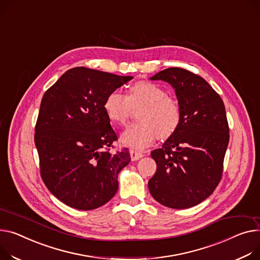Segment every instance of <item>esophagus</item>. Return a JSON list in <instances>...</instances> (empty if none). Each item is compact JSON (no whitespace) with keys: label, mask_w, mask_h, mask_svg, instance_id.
Masks as SVG:
<instances>
[{"label":"esophagus","mask_w":260,"mask_h":260,"mask_svg":"<svg viewBox=\"0 0 260 260\" xmlns=\"http://www.w3.org/2000/svg\"><path fill=\"white\" fill-rule=\"evenodd\" d=\"M131 159H132V161H137V160H139L140 158H142L143 157V153L142 152H139V151H137V150H131Z\"/></svg>","instance_id":"esophagus-1"}]
</instances>
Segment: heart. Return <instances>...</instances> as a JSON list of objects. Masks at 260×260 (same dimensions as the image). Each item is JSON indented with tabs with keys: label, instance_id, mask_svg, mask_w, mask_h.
<instances>
[{
	"label": "heart",
	"instance_id": "obj_1",
	"mask_svg": "<svg viewBox=\"0 0 260 260\" xmlns=\"http://www.w3.org/2000/svg\"><path fill=\"white\" fill-rule=\"evenodd\" d=\"M143 107L138 114L137 122L121 135V142L133 149L142 150L150 146L158 136L168 138L178 129L181 121L179 102L168 96L163 86L150 81L134 83L127 96L115 90L103 102L107 117L115 124L123 125L133 108Z\"/></svg>",
	"mask_w": 260,
	"mask_h": 260
}]
</instances>
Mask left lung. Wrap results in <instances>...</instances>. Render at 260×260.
Returning <instances> with one entry per match:
<instances>
[{
  "label": "left lung",
  "mask_w": 260,
  "mask_h": 260,
  "mask_svg": "<svg viewBox=\"0 0 260 260\" xmlns=\"http://www.w3.org/2000/svg\"><path fill=\"white\" fill-rule=\"evenodd\" d=\"M150 79L175 89L181 121L162 147L150 153L157 170L148 181L149 192L169 208H190L211 196L221 179L229 143L226 110L212 86L185 69L168 68Z\"/></svg>",
  "instance_id": "left-lung-1"
}]
</instances>
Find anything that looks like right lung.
Wrapping results in <instances>:
<instances>
[{
	"mask_svg": "<svg viewBox=\"0 0 260 260\" xmlns=\"http://www.w3.org/2000/svg\"><path fill=\"white\" fill-rule=\"evenodd\" d=\"M133 76L77 67L46 91L34 142L49 191L78 210L107 204L118 190V175L131 162L127 148L110 152L117 135L103 110L106 97Z\"/></svg>",
	"mask_w": 260,
	"mask_h": 260,
	"instance_id": "add662e5",
	"label": "right lung"
}]
</instances>
